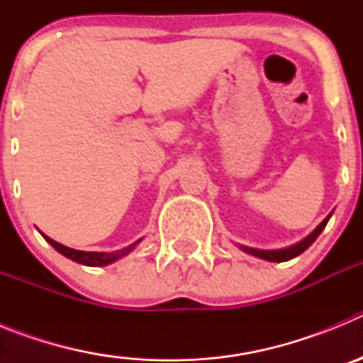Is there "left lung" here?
<instances>
[{
  "label": "left lung",
  "mask_w": 363,
  "mask_h": 363,
  "mask_svg": "<svg viewBox=\"0 0 363 363\" xmlns=\"http://www.w3.org/2000/svg\"><path fill=\"white\" fill-rule=\"evenodd\" d=\"M333 214V213H331ZM331 214L325 218V220L320 223L316 229L313 230V233L307 236V238H303L301 242L294 243V245L291 247H285V249H277V251H264V249H252V247H245V245H240V249H242L243 252H247V255H252L256 256V258H262V259H267V262H287V259H293L296 258L298 255H301V252L306 251V249H309L311 245L314 243V240L318 238L320 233H322L323 229H325L327 221H329V218H331Z\"/></svg>",
  "instance_id": "left-lung-1"
}]
</instances>
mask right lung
Masks as SVG:
<instances>
[{
	"label": "right lung",
	"instance_id": "obj_1",
	"mask_svg": "<svg viewBox=\"0 0 363 363\" xmlns=\"http://www.w3.org/2000/svg\"><path fill=\"white\" fill-rule=\"evenodd\" d=\"M43 238L47 240V242H49L50 245L60 252V255L72 259V262H76V264L89 265V267H104V265L112 264V262H116V259L123 258V256L129 255L130 251H134V247L142 242V240H138V242H134L133 245L125 247V249H120V251H114V252H92V251H76V249H70V247H65L62 245V243L54 242L52 238L45 236V234H43Z\"/></svg>",
	"mask_w": 363,
	"mask_h": 363
}]
</instances>
